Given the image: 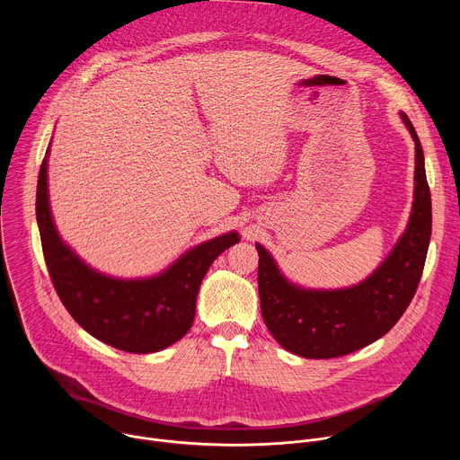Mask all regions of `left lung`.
Masks as SVG:
<instances>
[{
    "label": "left lung",
    "mask_w": 460,
    "mask_h": 460,
    "mask_svg": "<svg viewBox=\"0 0 460 460\" xmlns=\"http://www.w3.org/2000/svg\"><path fill=\"white\" fill-rule=\"evenodd\" d=\"M401 119L415 142V190L406 231L362 282L311 289L291 282L271 252L256 243L261 316L275 341L304 358H333L384 337L408 309L422 277L431 238V194L415 127Z\"/></svg>",
    "instance_id": "1"
}]
</instances>
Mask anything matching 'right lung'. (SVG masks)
<instances>
[{
  "instance_id": "1",
  "label": "right lung",
  "mask_w": 460,
  "mask_h": 460,
  "mask_svg": "<svg viewBox=\"0 0 460 460\" xmlns=\"http://www.w3.org/2000/svg\"><path fill=\"white\" fill-rule=\"evenodd\" d=\"M49 155L50 144L38 176L36 220L47 270L63 305L89 335L127 353H156L178 342L190 330L208 270L240 242V234L229 231L194 245L153 277L100 273L56 229L49 202Z\"/></svg>"
}]
</instances>
